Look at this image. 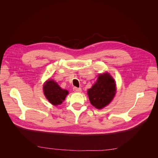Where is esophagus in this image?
Segmentation results:
<instances>
[{
	"label": "esophagus",
	"instance_id": "34e87169",
	"mask_svg": "<svg viewBox=\"0 0 158 158\" xmlns=\"http://www.w3.org/2000/svg\"><path fill=\"white\" fill-rule=\"evenodd\" d=\"M73 91L74 92H77V93H80V92H81V88H76V87H73Z\"/></svg>",
	"mask_w": 158,
	"mask_h": 158
}]
</instances>
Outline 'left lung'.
<instances>
[{"label":"left lung","mask_w":158,"mask_h":158,"mask_svg":"<svg viewBox=\"0 0 158 158\" xmlns=\"http://www.w3.org/2000/svg\"><path fill=\"white\" fill-rule=\"evenodd\" d=\"M115 92L114 79L108 72H106L99 74L95 84L88 90V95L92 106L101 109L110 103Z\"/></svg>","instance_id":"left-lung-1"}]
</instances>
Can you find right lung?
Here are the masks:
<instances>
[{"mask_svg":"<svg viewBox=\"0 0 158 158\" xmlns=\"http://www.w3.org/2000/svg\"><path fill=\"white\" fill-rule=\"evenodd\" d=\"M44 94L48 100L53 106H58L64 101L69 92L61 89L55 81L49 79L43 86Z\"/></svg>","mask_w":158,"mask_h":158,"instance_id":"1","label":"right lung"}]
</instances>
